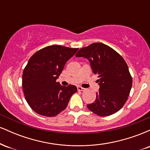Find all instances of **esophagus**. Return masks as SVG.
I'll list each match as a JSON object with an SVG mask.
<instances>
[{
	"label": "esophagus",
	"mask_w": 150,
	"mask_h": 150,
	"mask_svg": "<svg viewBox=\"0 0 150 150\" xmlns=\"http://www.w3.org/2000/svg\"><path fill=\"white\" fill-rule=\"evenodd\" d=\"M77 90L78 91H82V92H83V91H85L86 89L85 88H83V87H80V86H78L77 87Z\"/></svg>",
	"instance_id": "1"
}]
</instances>
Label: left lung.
Masks as SVG:
<instances>
[{"label": "left lung", "instance_id": "left-lung-1", "mask_svg": "<svg viewBox=\"0 0 150 150\" xmlns=\"http://www.w3.org/2000/svg\"><path fill=\"white\" fill-rule=\"evenodd\" d=\"M75 56L87 58L93 73L99 78L96 100L87 104V108L99 116H110L119 111L128 99L132 83L123 57L102 43H93L82 48Z\"/></svg>", "mask_w": 150, "mask_h": 150}]
</instances>
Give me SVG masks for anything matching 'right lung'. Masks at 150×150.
I'll list each match as a JSON object with an SVG mask.
<instances>
[{"label": "right lung", "mask_w": 150, "mask_h": 150, "mask_svg": "<svg viewBox=\"0 0 150 150\" xmlns=\"http://www.w3.org/2000/svg\"><path fill=\"white\" fill-rule=\"evenodd\" d=\"M78 49L49 46L36 52L29 60L22 74L25 99L33 111L44 116H56L65 110L76 86L61 85L56 80L66 62Z\"/></svg>", "instance_id": "obj_1"}]
</instances>
